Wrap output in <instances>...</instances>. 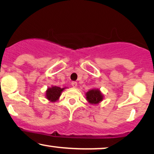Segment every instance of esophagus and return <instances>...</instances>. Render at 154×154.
<instances>
[{
	"label": "esophagus",
	"mask_w": 154,
	"mask_h": 154,
	"mask_svg": "<svg viewBox=\"0 0 154 154\" xmlns=\"http://www.w3.org/2000/svg\"><path fill=\"white\" fill-rule=\"evenodd\" d=\"M71 85H72V86L73 87H76V86H77V83L76 82L73 81V82H71Z\"/></svg>",
	"instance_id": "obj_1"
}]
</instances>
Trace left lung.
Listing matches in <instances>:
<instances>
[{"mask_svg":"<svg viewBox=\"0 0 154 154\" xmlns=\"http://www.w3.org/2000/svg\"><path fill=\"white\" fill-rule=\"evenodd\" d=\"M86 99L91 104H98L102 100L103 96L102 93L98 89H93V90L89 91L87 92L86 94Z\"/></svg>","mask_w":154,"mask_h":154,"instance_id":"left-lung-1","label":"left lung"}]
</instances>
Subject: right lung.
I'll use <instances>...</instances> for the list:
<instances>
[{"instance_id": "obj_1", "label": "right lung", "mask_w": 154, "mask_h": 154, "mask_svg": "<svg viewBox=\"0 0 154 154\" xmlns=\"http://www.w3.org/2000/svg\"><path fill=\"white\" fill-rule=\"evenodd\" d=\"M64 88H61L57 86H53L52 88H49L46 91V97L48 100L51 102H55L59 99V96L61 95V93Z\"/></svg>"}]
</instances>
